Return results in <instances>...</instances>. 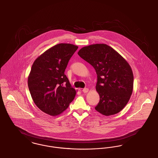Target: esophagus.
I'll return each mask as SVG.
<instances>
[{
    "label": "esophagus",
    "instance_id": "esophagus-1",
    "mask_svg": "<svg viewBox=\"0 0 158 158\" xmlns=\"http://www.w3.org/2000/svg\"><path fill=\"white\" fill-rule=\"evenodd\" d=\"M88 92H89V89H87V88H84L83 89V92H84V94L87 93Z\"/></svg>",
    "mask_w": 158,
    "mask_h": 158
}]
</instances>
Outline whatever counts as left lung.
Masks as SVG:
<instances>
[{"instance_id":"obj_1","label":"left lung","mask_w":158,"mask_h":158,"mask_svg":"<svg viewBox=\"0 0 158 158\" xmlns=\"http://www.w3.org/2000/svg\"><path fill=\"white\" fill-rule=\"evenodd\" d=\"M78 54L92 65L97 74L96 90L100 101L95 110L106 116L120 112L127 104L133 91L134 75L129 64L105 44L85 46Z\"/></svg>"}]
</instances>
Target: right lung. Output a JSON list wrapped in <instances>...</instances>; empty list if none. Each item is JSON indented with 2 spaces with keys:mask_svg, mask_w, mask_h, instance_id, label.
Here are the masks:
<instances>
[{
  "mask_svg": "<svg viewBox=\"0 0 158 158\" xmlns=\"http://www.w3.org/2000/svg\"><path fill=\"white\" fill-rule=\"evenodd\" d=\"M78 48L71 44H57L38 56L32 64L29 89L35 105L47 114H60L74 100L77 91L64 73Z\"/></svg>",
  "mask_w": 158,
  "mask_h": 158,
  "instance_id": "obj_1",
  "label": "right lung"
}]
</instances>
